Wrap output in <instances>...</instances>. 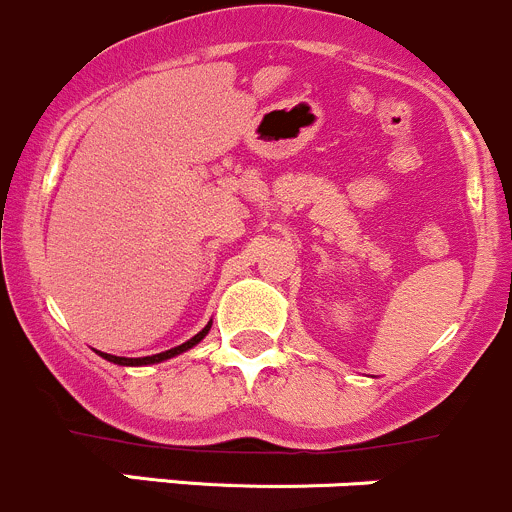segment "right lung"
<instances>
[{
    "label": "right lung",
    "instance_id": "1",
    "mask_svg": "<svg viewBox=\"0 0 512 512\" xmlns=\"http://www.w3.org/2000/svg\"><path fill=\"white\" fill-rule=\"evenodd\" d=\"M211 331V321L206 323L204 328H201L199 333H196L194 338H189V341L186 343H181V346H176V348H169V351H164V353H154V356H144V358H124V356H111V353H101V351H96L99 353L101 358H106V361L109 363H116V366H151V363H161V361H169V358H174V356H181V353H186L189 351V348H194L196 343H201L206 338V333Z\"/></svg>",
    "mask_w": 512,
    "mask_h": 512
}]
</instances>
